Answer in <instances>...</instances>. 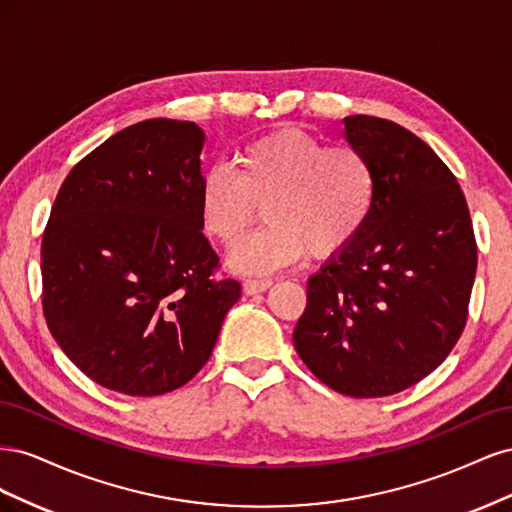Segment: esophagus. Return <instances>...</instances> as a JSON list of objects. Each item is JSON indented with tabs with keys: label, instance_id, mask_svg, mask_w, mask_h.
<instances>
[{
	"label": "esophagus",
	"instance_id": "obj_1",
	"mask_svg": "<svg viewBox=\"0 0 512 512\" xmlns=\"http://www.w3.org/2000/svg\"><path fill=\"white\" fill-rule=\"evenodd\" d=\"M271 280H256V277H250V280L243 282V290L245 294H258V292H265L267 288H271Z\"/></svg>",
	"mask_w": 512,
	"mask_h": 512
}]
</instances>
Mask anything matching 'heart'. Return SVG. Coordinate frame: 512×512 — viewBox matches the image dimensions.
Segmentation results:
<instances>
[{
  "mask_svg": "<svg viewBox=\"0 0 512 512\" xmlns=\"http://www.w3.org/2000/svg\"><path fill=\"white\" fill-rule=\"evenodd\" d=\"M235 166L237 175L224 166L205 170L198 215L211 239L232 245L265 207L269 224L228 256L239 273L275 271L307 252H344L374 211V166L354 145H324L305 130L284 128L247 143Z\"/></svg>",
  "mask_w": 512,
  "mask_h": 512,
  "instance_id": "obj_1",
  "label": "heart"
}]
</instances>
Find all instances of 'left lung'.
<instances>
[{
    "label": "left lung",
    "mask_w": 512,
    "mask_h": 512,
    "mask_svg": "<svg viewBox=\"0 0 512 512\" xmlns=\"http://www.w3.org/2000/svg\"><path fill=\"white\" fill-rule=\"evenodd\" d=\"M376 173L369 222L307 282L292 333L333 391L386 397L436 369L468 322L476 239L466 196L433 149L389 119H344Z\"/></svg>",
    "instance_id": "obj_1"
}]
</instances>
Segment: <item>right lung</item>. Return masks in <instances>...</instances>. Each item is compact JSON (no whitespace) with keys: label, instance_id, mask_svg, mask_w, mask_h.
<instances>
[{"label":"right lung","instance_id":"add662e5","mask_svg":"<svg viewBox=\"0 0 512 512\" xmlns=\"http://www.w3.org/2000/svg\"><path fill=\"white\" fill-rule=\"evenodd\" d=\"M203 141L192 121L134 123L57 192L42 235V312L104 389L153 397L190 382L241 297L200 230Z\"/></svg>","mask_w":512,"mask_h":512}]
</instances>
